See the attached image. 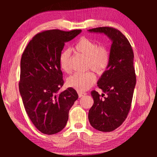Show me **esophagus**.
Masks as SVG:
<instances>
[{
  "label": "esophagus",
  "instance_id": "1",
  "mask_svg": "<svg viewBox=\"0 0 157 157\" xmlns=\"http://www.w3.org/2000/svg\"><path fill=\"white\" fill-rule=\"evenodd\" d=\"M78 96H79V98H82V97H84V96H86V93H85V92H78Z\"/></svg>",
  "mask_w": 157,
  "mask_h": 157
}]
</instances>
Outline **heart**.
<instances>
[{"instance_id":"obj_1","label":"heart","mask_w":157,"mask_h":157,"mask_svg":"<svg viewBox=\"0 0 157 157\" xmlns=\"http://www.w3.org/2000/svg\"><path fill=\"white\" fill-rule=\"evenodd\" d=\"M75 48L80 54L87 58V67L97 73H103L109 62V54L105 48L99 46L96 41L82 37L75 46ZM71 50H63L59 56L60 68L63 72H71ZM96 82V77L91 72L75 73L67 79V86L80 92H84L91 87Z\"/></svg>"}]
</instances>
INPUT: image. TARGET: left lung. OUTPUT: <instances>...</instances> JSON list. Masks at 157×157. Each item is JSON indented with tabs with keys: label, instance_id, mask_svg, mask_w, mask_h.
I'll list each match as a JSON object with an SVG mask.
<instances>
[{
	"label": "left lung",
	"instance_id": "8db88e82",
	"mask_svg": "<svg viewBox=\"0 0 157 157\" xmlns=\"http://www.w3.org/2000/svg\"><path fill=\"white\" fill-rule=\"evenodd\" d=\"M88 31L104 34L112 42L108 66L97 82L107 96L103 98L92 91L94 104L88 113L89 122L95 129L112 132L125 121L131 107L136 82L134 52L128 40L116 29L103 27Z\"/></svg>",
	"mask_w": 157,
	"mask_h": 157
}]
</instances>
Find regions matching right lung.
Here are the masks:
<instances>
[{
  "label": "right lung",
  "instance_id": "obj_1",
  "mask_svg": "<svg viewBox=\"0 0 157 157\" xmlns=\"http://www.w3.org/2000/svg\"><path fill=\"white\" fill-rule=\"evenodd\" d=\"M81 31L54 29L40 33L22 54L20 93L28 116L44 134H55L63 129L70 109L78 98L73 88L59 90L64 83L59 56L65 42Z\"/></svg>",
  "mask_w": 157,
  "mask_h": 157
}]
</instances>
